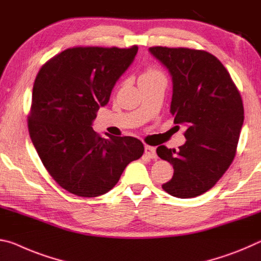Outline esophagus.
I'll list each match as a JSON object with an SVG mask.
<instances>
[{
	"label": "esophagus",
	"instance_id": "esophagus-1",
	"mask_svg": "<svg viewBox=\"0 0 261 261\" xmlns=\"http://www.w3.org/2000/svg\"><path fill=\"white\" fill-rule=\"evenodd\" d=\"M144 153H146V156L149 157V159H151V160H156L157 159L156 149L153 148V147H150V146L144 147Z\"/></svg>",
	"mask_w": 261,
	"mask_h": 261
}]
</instances>
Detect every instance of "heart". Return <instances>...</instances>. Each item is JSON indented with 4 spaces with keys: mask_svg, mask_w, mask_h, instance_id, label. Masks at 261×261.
<instances>
[{
    "mask_svg": "<svg viewBox=\"0 0 261 261\" xmlns=\"http://www.w3.org/2000/svg\"><path fill=\"white\" fill-rule=\"evenodd\" d=\"M159 76H163V72L161 70L156 69V68H149L142 75L140 76V80L143 79H152V77H159Z\"/></svg>",
    "mask_w": 261,
    "mask_h": 261,
    "instance_id": "b5f03b06",
    "label": "heart"
}]
</instances>
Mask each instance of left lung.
Here are the masks:
<instances>
[{"label":"left lung","instance_id":"left-lung-1","mask_svg":"<svg viewBox=\"0 0 261 261\" xmlns=\"http://www.w3.org/2000/svg\"><path fill=\"white\" fill-rule=\"evenodd\" d=\"M149 52L169 70L170 112L174 123L187 128L179 150L157 148V155L174 170L162 187L176 198H195L211 190L231 164L244 122L242 98L228 70L211 53L162 46Z\"/></svg>","mask_w":261,"mask_h":261}]
</instances>
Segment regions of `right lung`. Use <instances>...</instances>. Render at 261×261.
I'll return each instance as SVG.
<instances>
[{"label": "right lung", "mask_w": 261, "mask_h": 261, "mask_svg": "<svg viewBox=\"0 0 261 261\" xmlns=\"http://www.w3.org/2000/svg\"><path fill=\"white\" fill-rule=\"evenodd\" d=\"M138 46L74 47L46 62L33 84L29 132L48 173L83 198L108 193L126 166L144 151L132 136L100 138L92 123L117 81L133 63Z\"/></svg>", "instance_id": "add662e5"}]
</instances>
